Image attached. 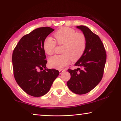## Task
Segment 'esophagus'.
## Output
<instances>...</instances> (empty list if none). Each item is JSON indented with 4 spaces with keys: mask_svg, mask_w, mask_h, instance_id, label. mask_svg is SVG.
<instances>
[{
    "mask_svg": "<svg viewBox=\"0 0 121 121\" xmlns=\"http://www.w3.org/2000/svg\"><path fill=\"white\" fill-rule=\"evenodd\" d=\"M65 70H62V69H61V70H59V73H60V74H61L62 73V72L64 71Z\"/></svg>",
    "mask_w": 121,
    "mask_h": 121,
    "instance_id": "1",
    "label": "esophagus"
}]
</instances>
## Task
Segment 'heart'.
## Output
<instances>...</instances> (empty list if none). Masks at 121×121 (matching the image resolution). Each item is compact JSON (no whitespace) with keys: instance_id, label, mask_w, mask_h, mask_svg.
Returning <instances> with one entry per match:
<instances>
[{"instance_id":"heart-1","label":"heart","mask_w":121,"mask_h":121,"mask_svg":"<svg viewBox=\"0 0 121 121\" xmlns=\"http://www.w3.org/2000/svg\"><path fill=\"white\" fill-rule=\"evenodd\" d=\"M56 41L50 37L44 40L43 49L46 54L53 53L56 43L62 45L61 52L62 54L56 55L49 59V64L51 67L56 69H62L69 64L70 60L77 61L84 53L86 48V39L84 35L77 33L73 28L63 27L54 33Z\"/></svg>"}]
</instances>
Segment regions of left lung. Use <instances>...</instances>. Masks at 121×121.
Here are the masks:
<instances>
[{
	"mask_svg": "<svg viewBox=\"0 0 121 121\" xmlns=\"http://www.w3.org/2000/svg\"><path fill=\"white\" fill-rule=\"evenodd\" d=\"M77 27L82 30L86 39V48L82 56L75 63L77 69H68L71 78L67 86L78 95L93 90L102 80L106 60V53L102 41L97 35L85 26Z\"/></svg>",
	"mask_w": 121,
	"mask_h": 121,
	"instance_id": "1",
	"label": "left lung"
}]
</instances>
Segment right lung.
<instances>
[{"label": "right lung", "instance_id": "right-lung-1", "mask_svg": "<svg viewBox=\"0 0 121 121\" xmlns=\"http://www.w3.org/2000/svg\"><path fill=\"white\" fill-rule=\"evenodd\" d=\"M54 30L50 27L36 28L23 36L13 52L15 80L26 93L34 97L47 94L59 74L56 69H45L47 60L43 49L44 40Z\"/></svg>", "mask_w": 121, "mask_h": 121}]
</instances>
